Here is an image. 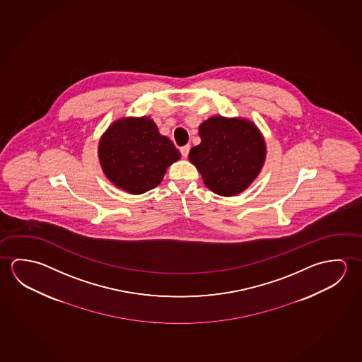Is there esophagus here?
<instances>
[{
  "instance_id": "esophagus-1",
  "label": "esophagus",
  "mask_w": 362,
  "mask_h": 362,
  "mask_svg": "<svg viewBox=\"0 0 362 362\" xmlns=\"http://www.w3.org/2000/svg\"><path fill=\"white\" fill-rule=\"evenodd\" d=\"M189 145H185V146H183V148H180V153H182V156H183V158H187L188 154H189Z\"/></svg>"
}]
</instances>
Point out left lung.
<instances>
[{
    "label": "left lung",
    "instance_id": "left-lung-1",
    "mask_svg": "<svg viewBox=\"0 0 362 362\" xmlns=\"http://www.w3.org/2000/svg\"><path fill=\"white\" fill-rule=\"evenodd\" d=\"M199 136L201 144L190 148L189 160L216 194L236 196L259 175L267 146L249 119L209 117L199 126Z\"/></svg>",
    "mask_w": 362,
    "mask_h": 362
}]
</instances>
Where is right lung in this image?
I'll use <instances>...</instances> for the list:
<instances>
[{
  "instance_id": "add662e5",
  "label": "right lung",
  "mask_w": 362,
  "mask_h": 362,
  "mask_svg": "<svg viewBox=\"0 0 362 362\" xmlns=\"http://www.w3.org/2000/svg\"><path fill=\"white\" fill-rule=\"evenodd\" d=\"M102 170L117 188L143 194L160 184L180 153L159 134L150 117H124L113 122L98 145Z\"/></svg>"
}]
</instances>
